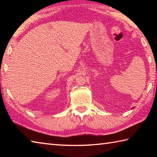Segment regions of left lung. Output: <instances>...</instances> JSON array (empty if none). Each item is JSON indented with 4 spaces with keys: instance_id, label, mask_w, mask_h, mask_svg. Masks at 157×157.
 Segmentation results:
<instances>
[{
    "instance_id": "left-lung-1",
    "label": "left lung",
    "mask_w": 157,
    "mask_h": 157,
    "mask_svg": "<svg viewBox=\"0 0 157 157\" xmlns=\"http://www.w3.org/2000/svg\"><path fill=\"white\" fill-rule=\"evenodd\" d=\"M134 109V108H132V109Z\"/></svg>"
}]
</instances>
